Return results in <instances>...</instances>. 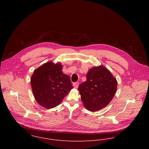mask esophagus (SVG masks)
Masks as SVG:
<instances>
[{
    "mask_svg": "<svg viewBox=\"0 0 149 149\" xmlns=\"http://www.w3.org/2000/svg\"><path fill=\"white\" fill-rule=\"evenodd\" d=\"M79 85V83L78 82H76L74 83H73V86L75 88H77L78 86Z\"/></svg>",
    "mask_w": 149,
    "mask_h": 149,
    "instance_id": "esophagus-1",
    "label": "esophagus"
}]
</instances>
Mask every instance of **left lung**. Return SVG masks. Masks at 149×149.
Masks as SVG:
<instances>
[{
	"mask_svg": "<svg viewBox=\"0 0 149 149\" xmlns=\"http://www.w3.org/2000/svg\"><path fill=\"white\" fill-rule=\"evenodd\" d=\"M78 89L85 108L95 112L104 108L112 100L116 91L117 81L107 69L99 66L89 70L86 81Z\"/></svg>",
	"mask_w": 149,
	"mask_h": 149,
	"instance_id": "left-lung-1",
	"label": "left lung"
}]
</instances>
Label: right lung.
Instances as JSON below:
<instances>
[{
	"label": "right lung",
	"instance_id": "add662e5",
	"mask_svg": "<svg viewBox=\"0 0 149 149\" xmlns=\"http://www.w3.org/2000/svg\"><path fill=\"white\" fill-rule=\"evenodd\" d=\"M61 64L49 62L34 71L31 86L38 103L50 109L59 105L73 88L70 77L64 74Z\"/></svg>",
	"mask_w": 149,
	"mask_h": 149
}]
</instances>
